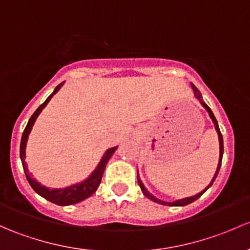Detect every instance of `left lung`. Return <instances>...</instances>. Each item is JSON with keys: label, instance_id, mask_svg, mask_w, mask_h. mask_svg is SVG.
<instances>
[{"label": "left lung", "instance_id": "obj_1", "mask_svg": "<svg viewBox=\"0 0 250 250\" xmlns=\"http://www.w3.org/2000/svg\"><path fill=\"white\" fill-rule=\"evenodd\" d=\"M191 87H193V90H194V94H195V97H196V98L199 99V102H200V104L202 105V106L205 107V110H206V111L208 112V115H209V118H211V120H212V122H213V125H214V128H215V130H217V134H218V139H219V162H218V165H217V170H215V172H214L213 177H212L211 182H209V185L207 186L206 188H205V189H202V190L200 191V193H198V194H196V195H191V196H188V198L178 199V200H175V201H163V200H160V199L156 198V196H154L153 194L151 193V191H148V189H147V188L145 187V186H144L143 181L140 180V176H139V171H138V183H139V186H140V188H141V191H143V193H144V195H145L146 198H148L149 200H152V201L157 202V204L164 205V206H186V205H188V204H191V202H193V201H195L196 199H199V198H200V196L202 195V194H204L205 191L207 190V189H208L209 187H211L212 185H213L214 180H215V178H217V176H218V172H219L220 165H222L223 153H224V144H223V136H222V133H220L219 125H218V122H217V120H215V117H214L213 112H212V110L209 109V107H208V105H207L206 103H205V102H204V99H202V96H201L200 91H199L198 88H196L195 86L193 85V83H191Z\"/></svg>", "mask_w": 250, "mask_h": 250}]
</instances>
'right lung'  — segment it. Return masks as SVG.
<instances>
[{
  "instance_id": "obj_1",
  "label": "right lung",
  "mask_w": 250,
  "mask_h": 250,
  "mask_svg": "<svg viewBox=\"0 0 250 250\" xmlns=\"http://www.w3.org/2000/svg\"><path fill=\"white\" fill-rule=\"evenodd\" d=\"M63 83H60L59 86H56L54 92L46 98V101L44 102L38 109L36 110L35 114L31 116L30 120H28L27 125H26L25 130L22 133V138H21V143H20V159L21 163H22V167H23V171H25L26 178H27L28 183L30 186L32 187L33 190L36 191L38 195H41L42 198L46 199V200L52 202V204H56L59 206H68V205H73V204H78V202L85 200L87 199L88 196H91L94 191L97 190L101 185V181L102 177H103V173L105 170V167H106L107 162L109 159L111 158L112 154L115 153V151L117 149V146L111 147V148H107L105 151V153L103 154L99 163L97 164V167H94V170L92 171L88 177H86L85 180L81 181V182L74 183L72 186H68V187L64 188H48L45 186L41 185V182L36 181L35 178L31 176V173L28 172L27 169V164H26L25 158H26V145H27V140H28V135H30L31 130H32L33 125H35L37 117L39 116V114L42 112V110L48 105V103L50 102V99L52 98L54 94H56L57 92L60 91V88L62 87Z\"/></svg>"
}]
</instances>
